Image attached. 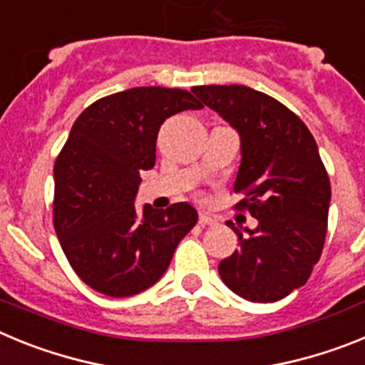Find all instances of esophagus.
<instances>
[{
    "instance_id": "esophagus-1",
    "label": "esophagus",
    "mask_w": 365,
    "mask_h": 365,
    "mask_svg": "<svg viewBox=\"0 0 365 365\" xmlns=\"http://www.w3.org/2000/svg\"><path fill=\"white\" fill-rule=\"evenodd\" d=\"M199 225H201V227H215V225H217V219L212 217V215L208 214H201L199 215Z\"/></svg>"
}]
</instances>
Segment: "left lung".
I'll return each instance as SVG.
<instances>
[{
  "label": "left lung",
  "instance_id": "8db88e82",
  "mask_svg": "<svg viewBox=\"0 0 365 365\" xmlns=\"http://www.w3.org/2000/svg\"><path fill=\"white\" fill-rule=\"evenodd\" d=\"M202 104L241 137L235 210L257 219L254 230L228 227L240 250L219 263L222 283L250 302L270 303L305 285L324 250L331 182L314 137L302 118L247 86H199Z\"/></svg>",
  "mask_w": 365,
  "mask_h": 365
}]
</instances>
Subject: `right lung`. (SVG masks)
<instances>
[{
    "label": "right lung",
    "instance_id": "1",
    "mask_svg": "<svg viewBox=\"0 0 365 365\" xmlns=\"http://www.w3.org/2000/svg\"><path fill=\"white\" fill-rule=\"evenodd\" d=\"M202 104L185 89L133 87L93 102L54 163L53 222L67 261L86 285L111 298L146 291L166 272L197 210H135L140 172L155 166L166 118Z\"/></svg>",
    "mask_w": 365,
    "mask_h": 365
}]
</instances>
